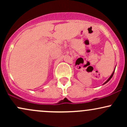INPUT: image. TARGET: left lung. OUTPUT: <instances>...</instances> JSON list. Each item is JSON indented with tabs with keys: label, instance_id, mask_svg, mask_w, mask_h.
Masks as SVG:
<instances>
[{
	"label": "left lung",
	"instance_id": "left-lung-1",
	"mask_svg": "<svg viewBox=\"0 0 127 127\" xmlns=\"http://www.w3.org/2000/svg\"><path fill=\"white\" fill-rule=\"evenodd\" d=\"M115 70H114V71H113V73H112V75H111V76H110V77H109V78L108 79H107V81H106V82H104V84H103V85H104V84H106V83H107V82H109V81H110V79H111L112 78V76H113V73H114V72H115Z\"/></svg>",
	"mask_w": 127,
	"mask_h": 127
}]
</instances>
